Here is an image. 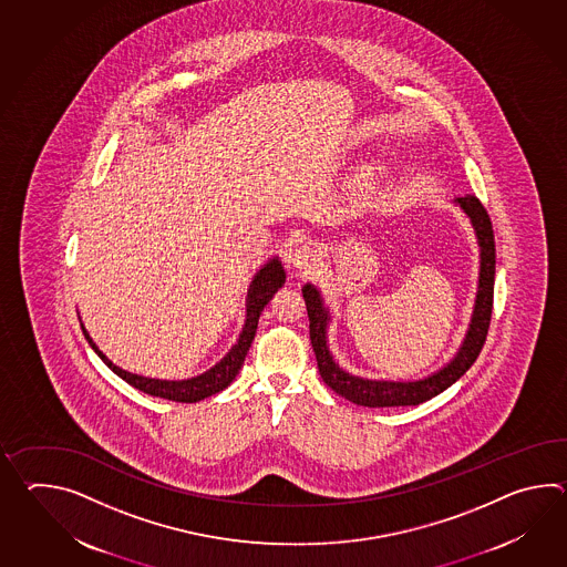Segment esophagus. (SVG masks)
Listing matches in <instances>:
<instances>
[{
	"label": "esophagus",
	"instance_id": "esophagus-1",
	"mask_svg": "<svg viewBox=\"0 0 567 567\" xmlns=\"http://www.w3.org/2000/svg\"><path fill=\"white\" fill-rule=\"evenodd\" d=\"M319 258V248L315 244H302L290 252V265L297 268H309Z\"/></svg>",
	"mask_w": 567,
	"mask_h": 567
}]
</instances>
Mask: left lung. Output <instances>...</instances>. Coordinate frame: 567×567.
Instances as JSON below:
<instances>
[{
    "label": "left lung",
    "instance_id": "1",
    "mask_svg": "<svg viewBox=\"0 0 567 567\" xmlns=\"http://www.w3.org/2000/svg\"><path fill=\"white\" fill-rule=\"evenodd\" d=\"M457 203L470 215L472 224L478 234L480 248H482V262H480V287L476 297V309L472 317V326L467 331L466 341L462 350L453 358L452 364L445 365L437 374L419 380V382H377V380H362L350 377L340 365L333 362L326 346V328H328V311L321 305V297L311 285L302 287V299L307 305L309 315V336L313 343L317 368L323 382L329 389L338 392L350 403L362 404L370 409L380 406H415L425 403L429 399L437 396L440 392L450 389L455 380L466 374L470 365L476 362L484 341L488 336L492 319V301H494V266H496V241L492 229L491 215L484 209L476 195L460 197Z\"/></svg>",
    "mask_w": 567,
    "mask_h": 567
}]
</instances>
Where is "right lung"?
<instances>
[{
  "instance_id": "1",
  "label": "right lung",
  "mask_w": 567,
  "mask_h": 567,
  "mask_svg": "<svg viewBox=\"0 0 567 567\" xmlns=\"http://www.w3.org/2000/svg\"><path fill=\"white\" fill-rule=\"evenodd\" d=\"M285 285V270L278 260H272L256 275V278L250 285L248 290V317H246V326L239 333V340L226 358L219 364L212 368L209 372H205L202 377L190 378V380H181V382H168V380H154V378H142L136 374L124 372L122 368L112 364L103 353L97 350V346L91 341L87 331L83 329L85 338H87L89 346L95 350L101 360L114 370L117 377L126 380L130 386L138 389V391L146 392L151 396H158V399H166V401H175V403H197L202 399L212 396L215 392L224 391L231 380L238 377L239 368L246 360V353L252 346L254 336H256V328H258V319L260 313L265 311L266 305L275 297L280 287Z\"/></svg>"
}]
</instances>
